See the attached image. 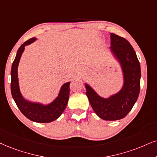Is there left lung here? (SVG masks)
Segmentation results:
<instances>
[{
  "label": "left lung",
  "mask_w": 157,
  "mask_h": 157,
  "mask_svg": "<svg viewBox=\"0 0 157 157\" xmlns=\"http://www.w3.org/2000/svg\"><path fill=\"white\" fill-rule=\"evenodd\" d=\"M110 51L120 61L124 85L120 92L108 98L99 96L85 84L86 95L93 111L104 120L124 118L136 102L140 93V66L133 48L124 37L111 33Z\"/></svg>",
  "instance_id": "1"
}]
</instances>
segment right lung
Returning a JSON list of instances; mask_svg holds the SVG:
<instances>
[{
    "mask_svg": "<svg viewBox=\"0 0 157 157\" xmlns=\"http://www.w3.org/2000/svg\"><path fill=\"white\" fill-rule=\"evenodd\" d=\"M35 40H36V38L35 37L30 38L24 43L18 49L11 71V95L18 108L26 117L35 122H51L59 118L66 108L69 100L70 82L62 85L58 97L50 104L43 105L39 103L30 102L23 98L19 87L17 74L18 65L21 54L25 50V47L26 45L31 44Z\"/></svg>",
    "mask_w": 157,
    "mask_h": 157,
    "instance_id": "1",
    "label": "right lung"
}]
</instances>
